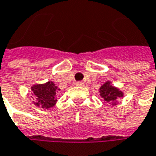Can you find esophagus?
I'll return each mask as SVG.
<instances>
[{
	"label": "esophagus",
	"instance_id": "34e87169",
	"mask_svg": "<svg viewBox=\"0 0 156 156\" xmlns=\"http://www.w3.org/2000/svg\"><path fill=\"white\" fill-rule=\"evenodd\" d=\"M76 85L78 86V87H84V83L83 82H81V81H78L76 83Z\"/></svg>",
	"mask_w": 156,
	"mask_h": 156
}]
</instances>
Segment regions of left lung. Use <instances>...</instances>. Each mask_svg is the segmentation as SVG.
Wrapping results in <instances>:
<instances>
[{
  "instance_id": "left-lung-1",
  "label": "left lung",
  "mask_w": 156,
  "mask_h": 156,
  "mask_svg": "<svg viewBox=\"0 0 156 156\" xmlns=\"http://www.w3.org/2000/svg\"><path fill=\"white\" fill-rule=\"evenodd\" d=\"M100 95L106 103H112V105H115L116 100L124 96V93L118 88L111 86L110 81H107L100 88Z\"/></svg>"
}]
</instances>
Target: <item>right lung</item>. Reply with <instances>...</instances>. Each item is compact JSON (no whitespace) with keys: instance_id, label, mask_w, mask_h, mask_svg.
Listing matches in <instances>:
<instances>
[{"instance_id":"1","label":"right lung","mask_w":156,"mask_h":156,"mask_svg":"<svg viewBox=\"0 0 156 156\" xmlns=\"http://www.w3.org/2000/svg\"><path fill=\"white\" fill-rule=\"evenodd\" d=\"M60 89L52 81L32 86V94L34 105L46 109L54 107L57 101L56 93Z\"/></svg>"}]
</instances>
